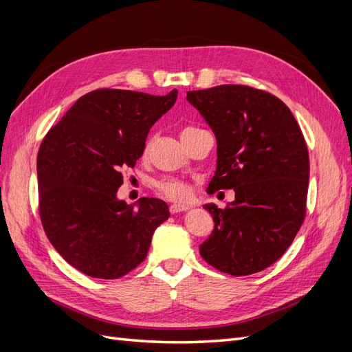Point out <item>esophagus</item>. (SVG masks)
<instances>
[{
	"mask_svg": "<svg viewBox=\"0 0 352 352\" xmlns=\"http://www.w3.org/2000/svg\"><path fill=\"white\" fill-rule=\"evenodd\" d=\"M186 210H189L188 204H177V202L170 204V212H172V214H176V212H180V211H186Z\"/></svg>",
	"mask_w": 352,
	"mask_h": 352,
	"instance_id": "obj_1",
	"label": "esophagus"
}]
</instances>
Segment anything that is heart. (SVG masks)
<instances>
[{
	"mask_svg": "<svg viewBox=\"0 0 352 352\" xmlns=\"http://www.w3.org/2000/svg\"><path fill=\"white\" fill-rule=\"evenodd\" d=\"M192 131H197V127H185L182 131V135L189 133ZM157 190L162 195H164L168 199H176V201H184L189 197V188L184 182V180H179L175 177H164L158 180L155 184Z\"/></svg>",
	"mask_w": 352,
	"mask_h": 352,
	"instance_id": "1",
	"label": "heart"
}]
</instances>
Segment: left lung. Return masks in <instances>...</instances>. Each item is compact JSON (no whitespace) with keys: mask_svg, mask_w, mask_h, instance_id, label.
Returning <instances> with one entry per match:
<instances>
[{"mask_svg":"<svg viewBox=\"0 0 352 352\" xmlns=\"http://www.w3.org/2000/svg\"><path fill=\"white\" fill-rule=\"evenodd\" d=\"M186 100L217 140L207 188L235 190L225 208L206 204L214 230L199 254L219 272L247 276L278 261L305 219L310 158L294 114L274 95L247 85L189 91Z\"/></svg>","mask_w":352,"mask_h":352,"instance_id":"1","label":"left lung"}]
</instances>
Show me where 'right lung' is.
I'll use <instances>...</instances> for the list:
<instances>
[{"mask_svg": "<svg viewBox=\"0 0 352 352\" xmlns=\"http://www.w3.org/2000/svg\"><path fill=\"white\" fill-rule=\"evenodd\" d=\"M163 97L124 89L85 94L42 141L36 160L39 216L52 247L74 269L119 279L140 265L154 230L170 217L158 198L138 208L117 199L122 170L141 158L151 126L173 107Z\"/></svg>", "mask_w": 352, "mask_h": 352, "instance_id": "add662e5", "label": "right lung"}]
</instances>
